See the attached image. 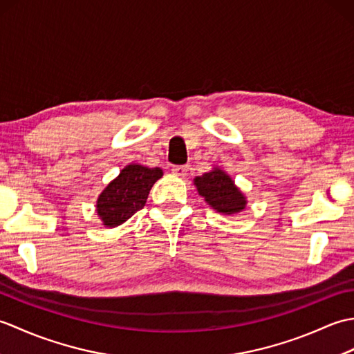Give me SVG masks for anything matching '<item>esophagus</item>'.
Listing matches in <instances>:
<instances>
[{
	"label": "esophagus",
	"instance_id": "obj_1",
	"mask_svg": "<svg viewBox=\"0 0 354 354\" xmlns=\"http://www.w3.org/2000/svg\"><path fill=\"white\" fill-rule=\"evenodd\" d=\"M187 171H189V167H187V165H175V167L171 169L173 175L179 178H184L187 175Z\"/></svg>",
	"mask_w": 354,
	"mask_h": 354
}]
</instances>
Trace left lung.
<instances>
[{
	"label": "left lung",
	"mask_w": 354,
	"mask_h": 354,
	"mask_svg": "<svg viewBox=\"0 0 354 354\" xmlns=\"http://www.w3.org/2000/svg\"><path fill=\"white\" fill-rule=\"evenodd\" d=\"M193 184L196 187L199 196L204 198L214 212L223 216L242 213L248 205L245 193L219 165H213L212 170L194 178Z\"/></svg>",
	"instance_id": "left-lung-1"
}]
</instances>
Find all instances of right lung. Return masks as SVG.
<instances>
[{
    "label": "right lung",
    "instance_id": "1",
    "mask_svg": "<svg viewBox=\"0 0 354 354\" xmlns=\"http://www.w3.org/2000/svg\"><path fill=\"white\" fill-rule=\"evenodd\" d=\"M162 176L160 167H147L137 162L127 164L118 176L104 187L95 202V212L102 225L115 228L145 207L152 185Z\"/></svg>",
    "mask_w": 354,
    "mask_h": 354
}]
</instances>
